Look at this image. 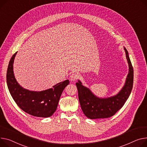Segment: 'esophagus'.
Returning a JSON list of instances; mask_svg holds the SVG:
<instances>
[{
    "mask_svg": "<svg viewBox=\"0 0 147 147\" xmlns=\"http://www.w3.org/2000/svg\"><path fill=\"white\" fill-rule=\"evenodd\" d=\"M79 74L76 73H74L71 74V75L70 76V79L71 81H75V80H76L77 79H79Z\"/></svg>",
    "mask_w": 147,
    "mask_h": 147,
    "instance_id": "34e87169",
    "label": "esophagus"
}]
</instances>
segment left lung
Here are the masks:
<instances>
[{"label":"left lung","instance_id":"left-lung-1","mask_svg":"<svg viewBox=\"0 0 147 147\" xmlns=\"http://www.w3.org/2000/svg\"><path fill=\"white\" fill-rule=\"evenodd\" d=\"M124 50L129 65V72L125 85L116 95L107 98H99L89 88L83 86L80 80L76 83L82 110L88 118L93 119L110 118L122 108L128 99L133 87L134 69L128 52L125 47Z\"/></svg>","mask_w":147,"mask_h":147}]
</instances>
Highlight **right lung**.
<instances>
[{
    "instance_id": "add662e5",
    "label": "right lung",
    "mask_w": 147,
    "mask_h": 147,
    "mask_svg": "<svg viewBox=\"0 0 147 147\" xmlns=\"http://www.w3.org/2000/svg\"><path fill=\"white\" fill-rule=\"evenodd\" d=\"M16 53L9 61L6 74L7 85L12 98L22 111L29 115L42 118L52 116L57 109L63 91L69 84V80H66L51 89L41 92L24 89L16 82L13 74V64Z\"/></svg>"
}]
</instances>
